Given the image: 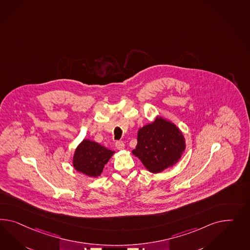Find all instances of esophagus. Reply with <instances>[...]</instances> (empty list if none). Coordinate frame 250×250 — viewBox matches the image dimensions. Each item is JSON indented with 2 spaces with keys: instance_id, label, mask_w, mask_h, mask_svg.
I'll return each instance as SVG.
<instances>
[{
  "instance_id": "1",
  "label": "esophagus",
  "mask_w": 250,
  "mask_h": 250,
  "mask_svg": "<svg viewBox=\"0 0 250 250\" xmlns=\"http://www.w3.org/2000/svg\"><path fill=\"white\" fill-rule=\"evenodd\" d=\"M115 147L118 149V150H123V149L125 148V144H124V142H122V141H117V142L115 143Z\"/></svg>"
}]
</instances>
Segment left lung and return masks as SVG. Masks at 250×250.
Wrapping results in <instances>:
<instances>
[{"mask_svg":"<svg viewBox=\"0 0 250 250\" xmlns=\"http://www.w3.org/2000/svg\"><path fill=\"white\" fill-rule=\"evenodd\" d=\"M185 149L182 132L175 124L157 116L138 130L137 145L132 153L149 172L156 174L176 165Z\"/></svg>","mask_w":250,"mask_h":250,"instance_id":"left-lung-1","label":"left lung"}]
</instances>
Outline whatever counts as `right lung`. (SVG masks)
Here are the masks:
<instances>
[{"instance_id": "right-lung-1", "label": "right lung", "mask_w": 250, "mask_h": 250, "mask_svg": "<svg viewBox=\"0 0 250 250\" xmlns=\"http://www.w3.org/2000/svg\"><path fill=\"white\" fill-rule=\"evenodd\" d=\"M114 153L98 143L83 139L74 151L73 166L83 175L97 177Z\"/></svg>"}]
</instances>
